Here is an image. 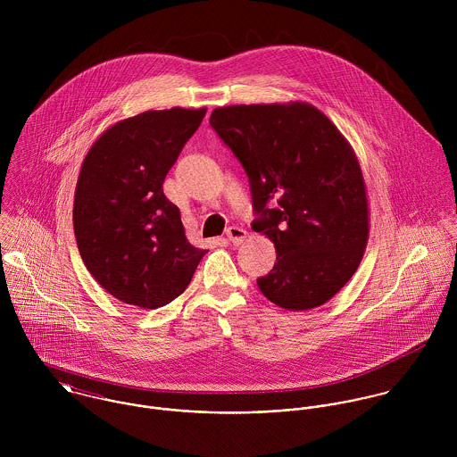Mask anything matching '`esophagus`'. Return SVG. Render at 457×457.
Masks as SVG:
<instances>
[{"label":"esophagus","mask_w":457,"mask_h":457,"mask_svg":"<svg viewBox=\"0 0 457 457\" xmlns=\"http://www.w3.org/2000/svg\"><path fill=\"white\" fill-rule=\"evenodd\" d=\"M227 239L234 245H241L245 239H246V230L241 228V227H228L227 228Z\"/></svg>","instance_id":"1"}]
</instances>
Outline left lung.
Masks as SVG:
<instances>
[{"label":"left lung","mask_w":457,"mask_h":457,"mask_svg":"<svg viewBox=\"0 0 457 457\" xmlns=\"http://www.w3.org/2000/svg\"><path fill=\"white\" fill-rule=\"evenodd\" d=\"M209 123L248 174L253 230L276 248L274 267L257 279L262 294L288 312L326 304L357 270L370 236L352 145L306 102L218 107Z\"/></svg>","instance_id":"left-lung-1"}]
</instances>
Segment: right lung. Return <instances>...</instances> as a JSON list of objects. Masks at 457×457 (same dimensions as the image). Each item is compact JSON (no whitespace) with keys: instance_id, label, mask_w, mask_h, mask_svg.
<instances>
[{"instance_id":"right-lung-1","label":"right lung","mask_w":457,"mask_h":457,"mask_svg":"<svg viewBox=\"0 0 457 457\" xmlns=\"http://www.w3.org/2000/svg\"><path fill=\"white\" fill-rule=\"evenodd\" d=\"M205 107L145 111L104 131L75 188L73 232L82 262L116 299L156 310L181 295L207 250L188 243L163 181Z\"/></svg>"}]
</instances>
